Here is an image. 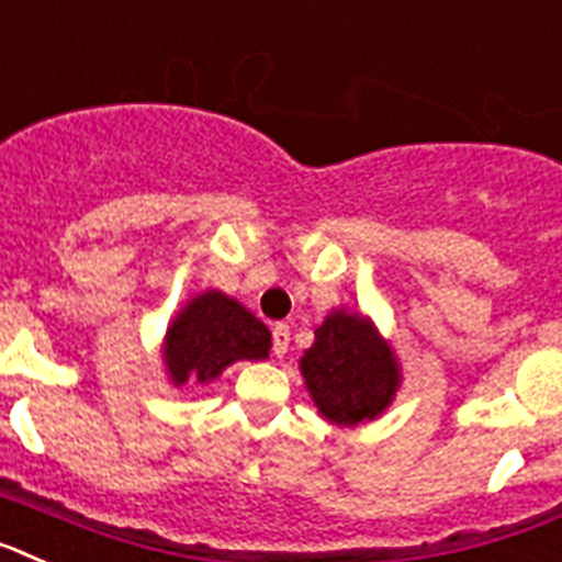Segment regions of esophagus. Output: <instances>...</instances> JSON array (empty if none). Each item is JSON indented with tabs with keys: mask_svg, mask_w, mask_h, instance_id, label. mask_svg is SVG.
<instances>
[{
	"mask_svg": "<svg viewBox=\"0 0 562 562\" xmlns=\"http://www.w3.org/2000/svg\"><path fill=\"white\" fill-rule=\"evenodd\" d=\"M288 345H291V328L280 322V325H274V330H271V350H274V356H285Z\"/></svg>",
	"mask_w": 562,
	"mask_h": 562,
	"instance_id": "34e87169",
	"label": "esophagus"
}]
</instances>
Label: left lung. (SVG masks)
I'll return each mask as SVG.
<instances>
[{"label": "left lung", "mask_w": 562, "mask_h": 562, "mask_svg": "<svg viewBox=\"0 0 562 562\" xmlns=\"http://www.w3.org/2000/svg\"><path fill=\"white\" fill-rule=\"evenodd\" d=\"M300 370L325 418L336 424L370 422L398 387V368L390 348L368 319L336 311L316 328Z\"/></svg>", "instance_id": "left-lung-1"}]
</instances>
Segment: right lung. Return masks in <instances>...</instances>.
<instances>
[{"label":"right lung","mask_w":562,"mask_h":562,"mask_svg":"<svg viewBox=\"0 0 562 562\" xmlns=\"http://www.w3.org/2000/svg\"><path fill=\"white\" fill-rule=\"evenodd\" d=\"M271 334L240 302L206 291L166 330L164 359L175 384L212 382L237 359H266Z\"/></svg>","instance_id":"add662e5"}]
</instances>
